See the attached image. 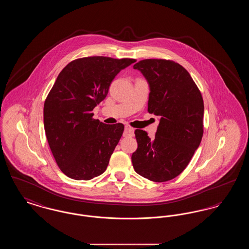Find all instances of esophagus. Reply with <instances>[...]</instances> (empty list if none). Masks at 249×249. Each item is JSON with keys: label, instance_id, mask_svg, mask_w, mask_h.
I'll return each instance as SVG.
<instances>
[{"label": "esophagus", "instance_id": "1", "mask_svg": "<svg viewBox=\"0 0 249 249\" xmlns=\"http://www.w3.org/2000/svg\"><path fill=\"white\" fill-rule=\"evenodd\" d=\"M134 134V129H132L130 126H125V130H124V136H132Z\"/></svg>", "mask_w": 249, "mask_h": 249}]
</instances>
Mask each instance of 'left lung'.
I'll list each match as a JSON object with an SVG mask.
<instances>
[{
    "label": "left lung",
    "mask_w": 249,
    "mask_h": 249,
    "mask_svg": "<svg viewBox=\"0 0 249 249\" xmlns=\"http://www.w3.org/2000/svg\"><path fill=\"white\" fill-rule=\"evenodd\" d=\"M149 84L147 111L160 117L154 138L135 130L131 155L137 174L154 182L179 176L190 163L203 134V100L189 71L170 59H147L133 65Z\"/></svg>",
    "instance_id": "obj_1"
}]
</instances>
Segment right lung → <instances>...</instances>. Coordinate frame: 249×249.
Returning <instances> with one entry per match:
<instances>
[{
	"label": "right lung",
	"instance_id": "1",
	"mask_svg": "<svg viewBox=\"0 0 249 249\" xmlns=\"http://www.w3.org/2000/svg\"><path fill=\"white\" fill-rule=\"evenodd\" d=\"M134 59L94 56L74 59L59 72L44 105L48 144L60 171L74 180L102 175L124 125H107L92 110L107 97L113 79Z\"/></svg>",
	"mask_w": 249,
	"mask_h": 249
}]
</instances>
